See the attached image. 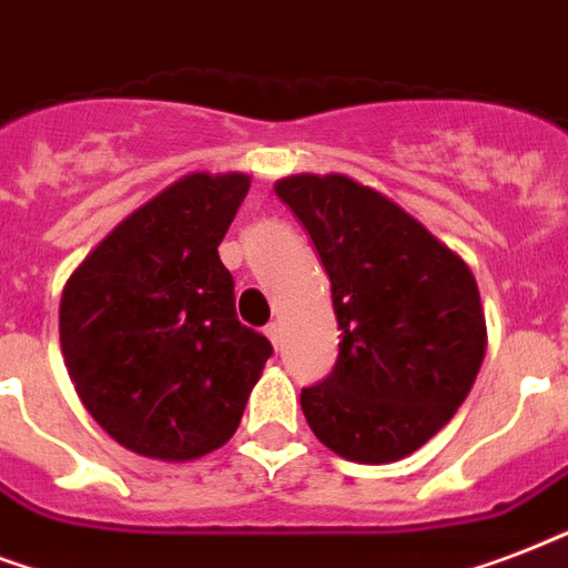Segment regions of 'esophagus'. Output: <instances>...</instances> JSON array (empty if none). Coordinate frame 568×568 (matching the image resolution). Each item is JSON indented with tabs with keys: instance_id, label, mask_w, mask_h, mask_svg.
<instances>
[{
	"instance_id": "esophagus-1",
	"label": "esophagus",
	"mask_w": 568,
	"mask_h": 568,
	"mask_svg": "<svg viewBox=\"0 0 568 568\" xmlns=\"http://www.w3.org/2000/svg\"><path fill=\"white\" fill-rule=\"evenodd\" d=\"M266 337H270L272 344L278 346L281 344V323H270V325H266Z\"/></svg>"
}]
</instances>
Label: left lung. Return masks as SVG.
I'll return each mask as SVG.
<instances>
[{"mask_svg":"<svg viewBox=\"0 0 568 568\" xmlns=\"http://www.w3.org/2000/svg\"><path fill=\"white\" fill-rule=\"evenodd\" d=\"M332 281L341 353L302 388L307 426L353 463H397L442 429L486 355L468 263L376 189L344 174L275 183Z\"/></svg>","mask_w":568,"mask_h":568,"instance_id":"left-lung-1","label":"left lung"}]
</instances>
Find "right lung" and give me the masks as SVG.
Here are the masks:
<instances>
[{"instance_id": "add662e5", "label": "right lung", "mask_w": 568, "mask_h": 568, "mask_svg": "<svg viewBox=\"0 0 568 568\" xmlns=\"http://www.w3.org/2000/svg\"><path fill=\"white\" fill-rule=\"evenodd\" d=\"M248 174H186L126 215L64 284L61 353L82 406L126 450L186 463L240 426L272 344L236 320L219 243Z\"/></svg>"}]
</instances>
